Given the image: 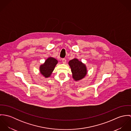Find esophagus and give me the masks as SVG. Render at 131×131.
Wrapping results in <instances>:
<instances>
[{
  "label": "esophagus",
  "mask_w": 131,
  "mask_h": 131,
  "mask_svg": "<svg viewBox=\"0 0 131 131\" xmlns=\"http://www.w3.org/2000/svg\"><path fill=\"white\" fill-rule=\"evenodd\" d=\"M62 61L63 63H66V59L65 58H62Z\"/></svg>",
  "instance_id": "obj_1"
}]
</instances>
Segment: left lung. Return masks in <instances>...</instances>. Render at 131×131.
<instances>
[{
    "label": "left lung",
    "mask_w": 131,
    "mask_h": 131,
    "mask_svg": "<svg viewBox=\"0 0 131 131\" xmlns=\"http://www.w3.org/2000/svg\"><path fill=\"white\" fill-rule=\"evenodd\" d=\"M69 64L71 68L73 78L75 81L82 79L87 74L86 66L77 58L71 60L69 62Z\"/></svg>",
    "instance_id": "1"
}]
</instances>
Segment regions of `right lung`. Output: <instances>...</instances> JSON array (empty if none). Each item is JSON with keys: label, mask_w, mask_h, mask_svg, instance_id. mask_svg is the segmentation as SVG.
Instances as JSON below:
<instances>
[{"label": "right lung", "mask_w": 131, "mask_h": 131, "mask_svg": "<svg viewBox=\"0 0 131 131\" xmlns=\"http://www.w3.org/2000/svg\"><path fill=\"white\" fill-rule=\"evenodd\" d=\"M57 62V60L53 57H50L48 58L44 63L40 67L41 74L45 78L50 77Z\"/></svg>", "instance_id": "right-lung-1"}]
</instances>
